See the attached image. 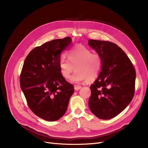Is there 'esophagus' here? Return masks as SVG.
Segmentation results:
<instances>
[{"label": "esophagus", "mask_w": 148, "mask_h": 148, "mask_svg": "<svg viewBox=\"0 0 148 148\" xmlns=\"http://www.w3.org/2000/svg\"><path fill=\"white\" fill-rule=\"evenodd\" d=\"M81 88H82V87L80 86H78V85H75L74 86V90L76 91L80 90Z\"/></svg>", "instance_id": "34e87169"}]
</instances>
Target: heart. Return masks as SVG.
Instances as JSON below:
<instances>
[{
    "label": "heart",
    "mask_w": 148,
    "mask_h": 148,
    "mask_svg": "<svg viewBox=\"0 0 148 148\" xmlns=\"http://www.w3.org/2000/svg\"><path fill=\"white\" fill-rule=\"evenodd\" d=\"M67 56L61 57L59 60V68L61 75L68 79L75 70V73L71 77L72 83H79L93 81L99 76L103 68V59L99 54L92 51L82 44L76 45L70 50Z\"/></svg>",
    "instance_id": "heart-1"
}]
</instances>
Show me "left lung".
<instances>
[{"label":"left lung","instance_id":"obj_1","mask_svg":"<svg viewBox=\"0 0 148 148\" xmlns=\"http://www.w3.org/2000/svg\"><path fill=\"white\" fill-rule=\"evenodd\" d=\"M88 44L101 56L103 68L90 86L89 107L101 119H110L129 105L134 94L136 71L125 53L111 42L90 40Z\"/></svg>","mask_w":148,"mask_h":148}]
</instances>
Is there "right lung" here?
I'll return each instance as SVG.
<instances>
[{
  "label": "right lung",
  "mask_w": 148,
  "mask_h": 148,
  "mask_svg": "<svg viewBox=\"0 0 148 148\" xmlns=\"http://www.w3.org/2000/svg\"><path fill=\"white\" fill-rule=\"evenodd\" d=\"M72 39H56L36 47L26 57L20 78V87L32 112L47 121H55L66 112L74 92L60 73L61 53Z\"/></svg>",
  "instance_id": "add662e5"
}]
</instances>
